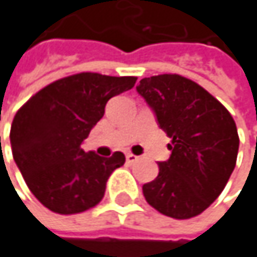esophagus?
Segmentation results:
<instances>
[{
  "mask_svg": "<svg viewBox=\"0 0 257 257\" xmlns=\"http://www.w3.org/2000/svg\"><path fill=\"white\" fill-rule=\"evenodd\" d=\"M138 161V156H135V155H132V153H128L126 155V162L128 164H134V162H137Z\"/></svg>",
  "mask_w": 257,
  "mask_h": 257,
  "instance_id": "obj_1",
  "label": "esophagus"
}]
</instances>
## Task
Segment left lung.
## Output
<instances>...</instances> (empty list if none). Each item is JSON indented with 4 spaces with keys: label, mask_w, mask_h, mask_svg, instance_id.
Masks as SVG:
<instances>
[{
    "label": "left lung",
    "mask_w": 257,
    "mask_h": 257,
    "mask_svg": "<svg viewBox=\"0 0 257 257\" xmlns=\"http://www.w3.org/2000/svg\"><path fill=\"white\" fill-rule=\"evenodd\" d=\"M137 92L171 138V156L158 164V177L143 186L144 198L168 217H195L216 201L235 168L239 138L231 113L179 74L143 78Z\"/></svg>",
    "instance_id": "8db88e82"
}]
</instances>
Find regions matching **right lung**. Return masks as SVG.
<instances>
[{
	"label": "right lung",
	"mask_w": 257,
	"mask_h": 257,
	"mask_svg": "<svg viewBox=\"0 0 257 257\" xmlns=\"http://www.w3.org/2000/svg\"><path fill=\"white\" fill-rule=\"evenodd\" d=\"M137 77L80 73L56 80L31 96L16 113L10 143L15 162L32 195L50 211L77 214L95 207L110 174L125 164L81 149L110 98L134 87Z\"/></svg>",
	"instance_id": "add662e5"
}]
</instances>
